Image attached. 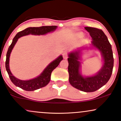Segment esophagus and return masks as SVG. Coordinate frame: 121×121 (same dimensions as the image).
<instances>
[{
  "instance_id": "34e87169",
  "label": "esophagus",
  "mask_w": 121,
  "mask_h": 121,
  "mask_svg": "<svg viewBox=\"0 0 121 121\" xmlns=\"http://www.w3.org/2000/svg\"><path fill=\"white\" fill-rule=\"evenodd\" d=\"M62 56H63L64 59H66L67 58V56H68V54H67V52H64L62 54Z\"/></svg>"
}]
</instances>
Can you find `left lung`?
<instances>
[{"label":"left lung","instance_id":"1","mask_svg":"<svg viewBox=\"0 0 121 121\" xmlns=\"http://www.w3.org/2000/svg\"><path fill=\"white\" fill-rule=\"evenodd\" d=\"M85 29L90 33L92 39V45L99 50L102 54L104 64L96 75L83 77L79 72V51L70 53L67 59L69 82L77 89L86 92H91L102 87L108 81L112 73L114 60L111 45L102 30L92 27H85Z\"/></svg>","mask_w":121,"mask_h":121}]
</instances>
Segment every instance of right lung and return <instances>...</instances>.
Masks as SVG:
<instances>
[{
    "instance_id": "add662e5",
    "label": "right lung",
    "mask_w": 121,
    "mask_h": 121,
    "mask_svg": "<svg viewBox=\"0 0 121 121\" xmlns=\"http://www.w3.org/2000/svg\"><path fill=\"white\" fill-rule=\"evenodd\" d=\"M56 28H57L56 26H43L40 27H30V28L25 29V30L17 33V34L14 37L12 43L9 47L7 54H6L5 67L10 80L15 86L19 87L22 88L25 91H32L45 87L49 83L50 81L51 72L59 65L60 62L63 59L62 56L60 55L59 57L55 60L54 61L51 62L46 67L44 71L42 72L38 77L33 78V79L27 80V81L17 79L12 75L10 69H9V57H10V53L12 52V49H13L14 45H15L19 38L29 34L38 35H44L48 33H49V32L54 31L56 29Z\"/></svg>"
}]
</instances>
